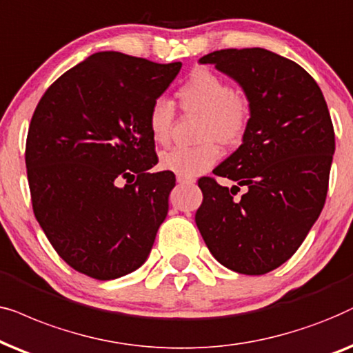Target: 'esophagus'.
Wrapping results in <instances>:
<instances>
[{"label": "esophagus", "mask_w": 353, "mask_h": 353, "mask_svg": "<svg viewBox=\"0 0 353 353\" xmlns=\"http://www.w3.org/2000/svg\"><path fill=\"white\" fill-rule=\"evenodd\" d=\"M176 181L179 182V184H194V179L192 177H187V176H182V174H177L176 176Z\"/></svg>", "instance_id": "esophagus-1"}]
</instances>
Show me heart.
Here are the masks:
<instances>
[{
	"mask_svg": "<svg viewBox=\"0 0 353 353\" xmlns=\"http://www.w3.org/2000/svg\"><path fill=\"white\" fill-rule=\"evenodd\" d=\"M176 95L182 110L201 114L200 139L205 142L164 152L159 168L194 177L218 161L221 152L216 140L225 147L242 142L250 125L252 100L245 90L231 87L224 77L206 68L195 69L177 88ZM174 114L172 103L166 98H158L150 106L147 122L154 143H169Z\"/></svg>",
	"mask_w": 353,
	"mask_h": 353,
	"instance_id": "heart-1",
	"label": "heart"
}]
</instances>
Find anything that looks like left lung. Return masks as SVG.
<instances>
[{
  "instance_id": "left-lung-1",
  "label": "left lung",
  "mask_w": 353,
  "mask_h": 353,
  "mask_svg": "<svg viewBox=\"0 0 353 353\" xmlns=\"http://www.w3.org/2000/svg\"><path fill=\"white\" fill-rule=\"evenodd\" d=\"M200 63L241 83L252 119L243 143L213 171L237 185L199 181L196 228L221 265L266 274L297 252L326 201L336 148L330 111L307 70L268 50H219ZM239 186L248 192L234 199Z\"/></svg>"
}]
</instances>
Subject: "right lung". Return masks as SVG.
<instances>
[{"mask_svg":"<svg viewBox=\"0 0 353 353\" xmlns=\"http://www.w3.org/2000/svg\"><path fill=\"white\" fill-rule=\"evenodd\" d=\"M182 68L101 51L48 87L32 116V208L56 253L110 281L140 268L168 214L171 171L157 164L148 111ZM125 179L122 190L114 184Z\"/></svg>","mask_w":353,"mask_h":353,"instance_id":"add662e5","label":"right lung"}]
</instances>
